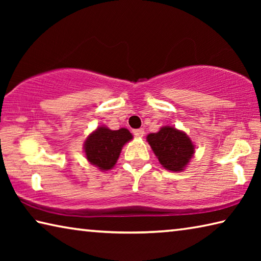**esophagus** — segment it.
I'll use <instances>...</instances> for the list:
<instances>
[{
  "label": "esophagus",
  "instance_id": "obj_1",
  "mask_svg": "<svg viewBox=\"0 0 261 261\" xmlns=\"http://www.w3.org/2000/svg\"><path fill=\"white\" fill-rule=\"evenodd\" d=\"M132 132H134V135H135L136 137H138V138H141V137H143V136L145 135L144 129H136V130H134Z\"/></svg>",
  "mask_w": 261,
  "mask_h": 261
}]
</instances>
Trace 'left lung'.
<instances>
[{"instance_id": "8db88e82", "label": "left lung", "mask_w": 261, "mask_h": 261, "mask_svg": "<svg viewBox=\"0 0 261 261\" xmlns=\"http://www.w3.org/2000/svg\"><path fill=\"white\" fill-rule=\"evenodd\" d=\"M146 139L161 166L175 173L184 170L194 154L190 137L173 126H162L158 132L149 134Z\"/></svg>"}]
</instances>
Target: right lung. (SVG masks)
Here are the masks:
<instances>
[{
  "label": "right lung",
  "mask_w": 261,
  "mask_h": 261,
  "mask_svg": "<svg viewBox=\"0 0 261 261\" xmlns=\"http://www.w3.org/2000/svg\"><path fill=\"white\" fill-rule=\"evenodd\" d=\"M134 137L127 129L110 130L107 126H99L87 137L84 143V152L91 165L107 171L115 166L122 147Z\"/></svg>",
  "instance_id": "right-lung-1"
}]
</instances>
